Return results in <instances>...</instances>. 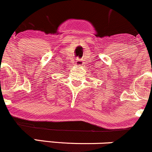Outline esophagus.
Wrapping results in <instances>:
<instances>
[{
	"label": "esophagus",
	"instance_id": "esophagus-1",
	"mask_svg": "<svg viewBox=\"0 0 152 152\" xmlns=\"http://www.w3.org/2000/svg\"><path fill=\"white\" fill-rule=\"evenodd\" d=\"M82 64H83V62H82V61H80V60H79V59H78L77 61H76V65L82 66Z\"/></svg>",
	"mask_w": 152,
	"mask_h": 152
}]
</instances>
